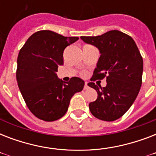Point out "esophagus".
<instances>
[{
    "label": "esophagus",
    "mask_w": 156,
    "mask_h": 156,
    "mask_svg": "<svg viewBox=\"0 0 156 156\" xmlns=\"http://www.w3.org/2000/svg\"><path fill=\"white\" fill-rule=\"evenodd\" d=\"M88 88H89V87H88L87 83H85V86H84V89H85V90H87Z\"/></svg>",
    "instance_id": "1"
}]
</instances>
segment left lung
Instances as JSON below:
<instances>
[{"mask_svg":"<svg viewBox=\"0 0 156 156\" xmlns=\"http://www.w3.org/2000/svg\"><path fill=\"white\" fill-rule=\"evenodd\" d=\"M81 39L98 48L101 54L91 83H88L98 94L96 100L89 104L90 112L102 121L117 120L128 111L140 90L143 69L140 52L129 35L116 30ZM104 77L105 88H99L93 83Z\"/></svg>","mask_w":156,"mask_h":156,"instance_id":"1","label":"left lung"}]
</instances>
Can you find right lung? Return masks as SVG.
I'll use <instances>...</instances> for the list:
<instances>
[{"instance_id": "add662e5", "label": "right lung", "mask_w": 156, "mask_h": 156, "mask_svg": "<svg viewBox=\"0 0 156 156\" xmlns=\"http://www.w3.org/2000/svg\"><path fill=\"white\" fill-rule=\"evenodd\" d=\"M78 40L52 30H39L20 49L16 72L18 87L29 110L40 120L61 118L72 96L83 90V79L73 77L65 83L56 75L58 66L64 64V50Z\"/></svg>"}]
</instances>
